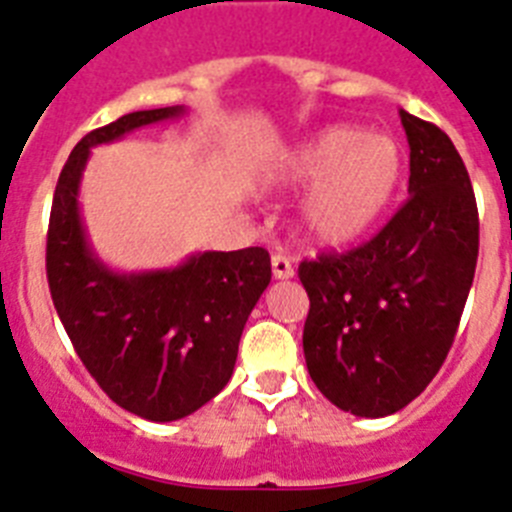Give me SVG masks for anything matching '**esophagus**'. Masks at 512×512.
Here are the masks:
<instances>
[{
    "label": "esophagus",
    "mask_w": 512,
    "mask_h": 512,
    "mask_svg": "<svg viewBox=\"0 0 512 512\" xmlns=\"http://www.w3.org/2000/svg\"><path fill=\"white\" fill-rule=\"evenodd\" d=\"M270 268H273V278H278V281H289V278H294V263H291L286 255H273Z\"/></svg>",
    "instance_id": "obj_1"
}]
</instances>
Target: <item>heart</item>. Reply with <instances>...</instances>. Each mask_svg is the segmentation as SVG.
<instances>
[{"mask_svg": "<svg viewBox=\"0 0 512 512\" xmlns=\"http://www.w3.org/2000/svg\"><path fill=\"white\" fill-rule=\"evenodd\" d=\"M406 156L385 132L336 124L291 148L273 182L307 187L299 226L309 244L343 249L375 229L403 182Z\"/></svg>", "mask_w": 512, "mask_h": 512, "instance_id": "obj_1", "label": "heart"}]
</instances>
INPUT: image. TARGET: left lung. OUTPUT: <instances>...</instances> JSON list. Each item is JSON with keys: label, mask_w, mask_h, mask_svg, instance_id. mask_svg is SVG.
I'll use <instances>...</instances> for the list:
<instances>
[{"label": "left lung", "mask_w": 512, "mask_h": 512, "mask_svg": "<svg viewBox=\"0 0 512 512\" xmlns=\"http://www.w3.org/2000/svg\"><path fill=\"white\" fill-rule=\"evenodd\" d=\"M409 200L362 247L299 265L304 359L330 403L356 416L409 406L440 372L474 283L479 210L450 137L401 111Z\"/></svg>", "instance_id": "left-lung-1"}]
</instances>
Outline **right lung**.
I'll return each instance as SVG.
<instances>
[{"instance_id": "obj_1", "label": "right lung", "mask_w": 512, "mask_h": 512, "mask_svg": "<svg viewBox=\"0 0 512 512\" xmlns=\"http://www.w3.org/2000/svg\"><path fill=\"white\" fill-rule=\"evenodd\" d=\"M182 106L124 114L75 145L59 174L46 234V278L72 346L111 401L174 422L229 382L244 322L270 283L263 247L200 252L153 273H114L85 239L77 190L90 148L174 119Z\"/></svg>"}]
</instances>
